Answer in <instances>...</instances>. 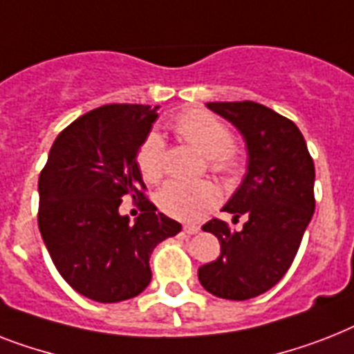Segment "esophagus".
Returning <instances> with one entry per match:
<instances>
[{
    "instance_id": "34e87169",
    "label": "esophagus",
    "mask_w": 354,
    "mask_h": 354,
    "mask_svg": "<svg viewBox=\"0 0 354 354\" xmlns=\"http://www.w3.org/2000/svg\"><path fill=\"white\" fill-rule=\"evenodd\" d=\"M183 232H185V234H198V232H200V227H198V225H183Z\"/></svg>"
}]
</instances>
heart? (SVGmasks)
Wrapping results in <instances>:
<instances>
[{
  "label": "heart",
  "mask_w": 354,
  "mask_h": 354,
  "mask_svg": "<svg viewBox=\"0 0 354 354\" xmlns=\"http://www.w3.org/2000/svg\"><path fill=\"white\" fill-rule=\"evenodd\" d=\"M174 129L191 147L211 160L214 171L234 172L238 169V158L231 151L232 134L218 118L202 111L187 112L178 118ZM138 167L147 182L156 183L162 180L165 172V143L158 132H151L143 140L138 151ZM218 202L220 191L211 182H169L158 192L160 209L183 222H196L212 207H216Z\"/></svg>",
  "instance_id": "obj_1"
}]
</instances>
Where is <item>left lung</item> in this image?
<instances>
[{"mask_svg":"<svg viewBox=\"0 0 354 354\" xmlns=\"http://www.w3.org/2000/svg\"><path fill=\"white\" fill-rule=\"evenodd\" d=\"M207 109L242 134L247 171L222 211L245 216L242 231L211 220L203 231L220 242V257L198 269L205 291L249 300L277 286L297 257L315 212V163L300 129L254 102H214Z\"/></svg>","mask_w":354,"mask_h":354,"instance_id":"8db88e82","label":"left lung"}]
</instances>
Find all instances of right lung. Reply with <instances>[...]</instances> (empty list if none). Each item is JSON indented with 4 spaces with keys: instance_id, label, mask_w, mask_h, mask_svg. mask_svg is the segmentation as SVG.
<instances>
[{
    "instance_id": "right-lung-1",
    "label": "right lung",
    "mask_w": 354,
    "mask_h": 354,
    "mask_svg": "<svg viewBox=\"0 0 354 354\" xmlns=\"http://www.w3.org/2000/svg\"><path fill=\"white\" fill-rule=\"evenodd\" d=\"M158 107L112 103L83 114L54 140L39 174L37 225L54 266L83 297L116 304L151 283L154 247L182 225L143 196L138 151ZM123 196L142 200L130 223L119 214Z\"/></svg>"
}]
</instances>
